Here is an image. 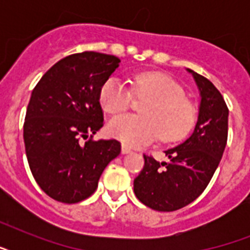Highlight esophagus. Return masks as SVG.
Segmentation results:
<instances>
[{
	"instance_id": "1",
	"label": "esophagus",
	"mask_w": 250,
	"mask_h": 250,
	"mask_svg": "<svg viewBox=\"0 0 250 250\" xmlns=\"http://www.w3.org/2000/svg\"><path fill=\"white\" fill-rule=\"evenodd\" d=\"M122 153H123V154H128V153H132V149L129 148L128 145L123 144L122 145Z\"/></svg>"
}]
</instances>
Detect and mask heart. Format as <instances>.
<instances>
[{
  "mask_svg": "<svg viewBox=\"0 0 250 250\" xmlns=\"http://www.w3.org/2000/svg\"><path fill=\"white\" fill-rule=\"evenodd\" d=\"M137 100L143 115H118L109 122V132L125 145L140 146L156 140L178 141L196 122V107L186 90L172 78L161 72H143L133 78L132 88L117 78H110L100 89V104L109 114H119Z\"/></svg>",
  "mask_w": 250,
  "mask_h": 250,
  "instance_id": "b5f03b06",
  "label": "heart"
}]
</instances>
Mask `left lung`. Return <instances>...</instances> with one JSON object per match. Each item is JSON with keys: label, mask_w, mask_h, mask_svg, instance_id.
Returning a JSON list of instances; mask_svg holds the SVG:
<instances>
[{"label": "left lung", "mask_w": 250, "mask_h": 250, "mask_svg": "<svg viewBox=\"0 0 250 250\" xmlns=\"http://www.w3.org/2000/svg\"><path fill=\"white\" fill-rule=\"evenodd\" d=\"M201 102L193 132L184 143L167 149V162L144 154V167L133 180V192L144 205L174 211L194 201L205 190L221 162L229 135V107L214 84L188 68Z\"/></svg>", "instance_id": "obj_1"}]
</instances>
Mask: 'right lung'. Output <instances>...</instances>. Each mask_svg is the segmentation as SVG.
<instances>
[{
	"label": "right lung",
	"mask_w": 250,
	"mask_h": 250,
	"mask_svg": "<svg viewBox=\"0 0 250 250\" xmlns=\"http://www.w3.org/2000/svg\"><path fill=\"white\" fill-rule=\"evenodd\" d=\"M119 62L104 53L71 54L33 88L23 125L25 154L39 187L56 201L76 204L89 197L102 171L121 153L118 140L92 139L104 125L100 89Z\"/></svg>",
	"instance_id": "obj_1"
}]
</instances>
